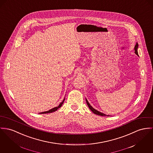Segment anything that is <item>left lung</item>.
I'll list each match as a JSON object with an SVG mask.
<instances>
[{"label":"left lung","instance_id":"8db88e82","mask_svg":"<svg viewBox=\"0 0 153 153\" xmlns=\"http://www.w3.org/2000/svg\"><path fill=\"white\" fill-rule=\"evenodd\" d=\"M138 47H139V44H138L137 43H136V45H135V47H134V52H135V53H136L137 56H139V55H138V52H137ZM85 100H86L87 104L89 108L90 109V110H91L94 114H96V115H100V116H105V117L107 116V117H109V115H106L105 114H103V113H102V112H99V111H98L97 110L95 109L91 106L90 105V104H89V102H88V101H87V100L86 98H85Z\"/></svg>","mask_w":153,"mask_h":153}]
</instances>
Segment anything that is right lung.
Listing matches in <instances>:
<instances>
[{
	"instance_id": "right-lung-1",
	"label": "right lung",
	"mask_w": 153,
	"mask_h": 153,
	"mask_svg": "<svg viewBox=\"0 0 153 153\" xmlns=\"http://www.w3.org/2000/svg\"><path fill=\"white\" fill-rule=\"evenodd\" d=\"M64 101H65V98H64V100H63V101L60 103V104H59L58 106L55 107V108H52V109H50V110H49V111H48L43 112H40V113H39V114H48V113H51V112H55V111H57V110L59 109V108H60V107L62 106V104H63V102H64Z\"/></svg>"
}]
</instances>
